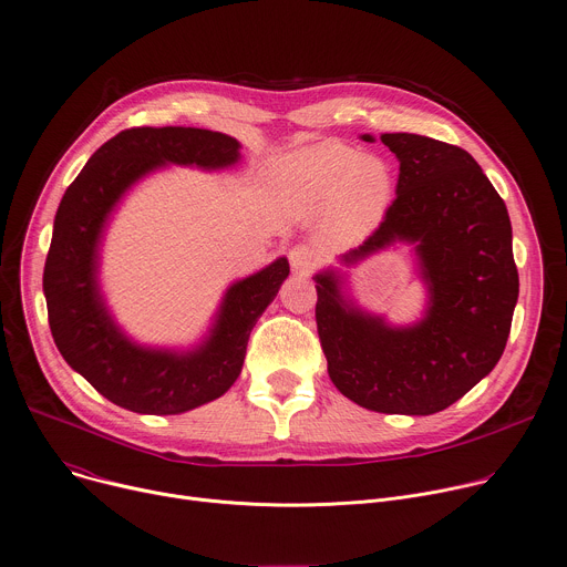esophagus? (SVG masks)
I'll use <instances>...</instances> for the list:
<instances>
[{
    "label": "esophagus",
    "instance_id": "1",
    "mask_svg": "<svg viewBox=\"0 0 567 567\" xmlns=\"http://www.w3.org/2000/svg\"><path fill=\"white\" fill-rule=\"evenodd\" d=\"M289 262H291V269L296 274H310L319 265V255H317V250L312 246L296 244L289 250Z\"/></svg>",
    "mask_w": 567,
    "mask_h": 567
}]
</instances>
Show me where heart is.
Masks as SVG:
<instances>
[{
    "label": "heart",
    "mask_w": 567,
    "mask_h": 567,
    "mask_svg": "<svg viewBox=\"0 0 567 567\" xmlns=\"http://www.w3.org/2000/svg\"><path fill=\"white\" fill-rule=\"evenodd\" d=\"M271 183L298 210L328 208V230L339 241L371 235L395 192L393 167L375 153L328 140L287 153L271 167Z\"/></svg>",
    "instance_id": "1"
}]
</instances>
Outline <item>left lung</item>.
<instances>
[{
	"mask_svg": "<svg viewBox=\"0 0 567 567\" xmlns=\"http://www.w3.org/2000/svg\"><path fill=\"white\" fill-rule=\"evenodd\" d=\"M373 142V135H362ZM400 176L380 228L339 257L343 267L414 246L427 289L423 319L391 326L359 307L346 274L317 280V326L332 384L380 414L430 416L484 380L504 352L518 302L506 205L468 151L414 133H384Z\"/></svg>",
	"mask_w": 567,
	"mask_h": 567,
	"instance_id": "obj_1",
	"label": "left lung"
}]
</instances>
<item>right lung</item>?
<instances>
[{"label": "right lung", "mask_w": 567, "mask_h": 567, "mask_svg": "<svg viewBox=\"0 0 567 567\" xmlns=\"http://www.w3.org/2000/svg\"><path fill=\"white\" fill-rule=\"evenodd\" d=\"M241 144L185 126L128 128L101 144L63 194L44 262L49 328L65 362L135 414H183L221 398L239 378L252 326L289 276L287 257L233 282L215 321L189 350L140 346L115 323L99 285L101 239L124 194L165 165L226 169Z\"/></svg>", "instance_id": "1"}]
</instances>
